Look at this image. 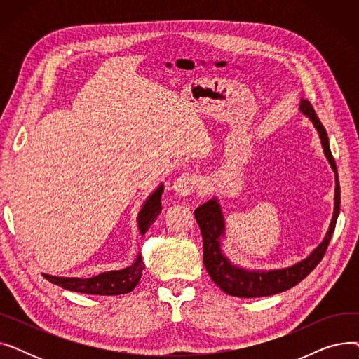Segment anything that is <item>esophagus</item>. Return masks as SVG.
<instances>
[{
    "instance_id": "obj_1",
    "label": "esophagus",
    "mask_w": 359,
    "mask_h": 359,
    "mask_svg": "<svg viewBox=\"0 0 359 359\" xmlns=\"http://www.w3.org/2000/svg\"><path fill=\"white\" fill-rule=\"evenodd\" d=\"M199 183V177L194 173H184L182 176H179L175 183H173V189L177 195L180 196H187L191 195Z\"/></svg>"
}]
</instances>
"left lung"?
<instances>
[{"mask_svg":"<svg viewBox=\"0 0 359 359\" xmlns=\"http://www.w3.org/2000/svg\"><path fill=\"white\" fill-rule=\"evenodd\" d=\"M299 109L306 116L311 119V122L317 128L320 138H322L326 157L336 172V163L330 153L327 132L316 115L311 103L307 100H301ZM339 210H341V187H339V183L336 182L334 214L323 243L307 259L301 260L291 268L269 272H249L246 269L233 266L227 257L221 253L219 238L224 233V218L217 199H211L195 210V218L199 224L203 241V265L206 271H208L211 279L229 295L238 298H256L284 292L299 284L306 276H309V273L313 272L320 260L323 259L336 227Z\"/></svg>","mask_w":359,"mask_h":359,"instance_id":"obj_1","label":"left lung"}]
</instances>
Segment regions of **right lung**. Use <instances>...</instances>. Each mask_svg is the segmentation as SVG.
<instances>
[{"label": "right lung", "instance_id": "right-lung-1", "mask_svg": "<svg viewBox=\"0 0 359 359\" xmlns=\"http://www.w3.org/2000/svg\"><path fill=\"white\" fill-rule=\"evenodd\" d=\"M161 194H163V184L158 189L151 195L142 210L140 212L138 224L141 234H145V231L149 229V225L153 224L157 217L161 214ZM145 268L141 256L137 257L135 263L129 268H125L122 271H110L100 273L93 278H60V276H50L43 273V278H46L49 282L55 285H60L64 290L81 292V294H90V295H121L128 294L137 287V284L141 279L142 269Z\"/></svg>", "mask_w": 359, "mask_h": 359}]
</instances>
